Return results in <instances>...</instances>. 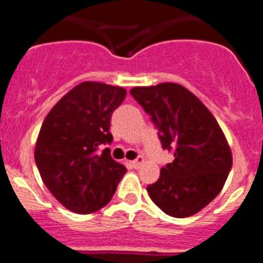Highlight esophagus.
Instances as JSON below:
<instances>
[{
	"mask_svg": "<svg viewBox=\"0 0 263 263\" xmlns=\"http://www.w3.org/2000/svg\"><path fill=\"white\" fill-rule=\"evenodd\" d=\"M144 161H145V158H144L143 156H139V157H137L136 160L132 161L131 164H132V166L135 167V169H137V167H140V165L144 164Z\"/></svg>",
	"mask_w": 263,
	"mask_h": 263,
	"instance_id": "34e87169",
	"label": "esophagus"
}]
</instances>
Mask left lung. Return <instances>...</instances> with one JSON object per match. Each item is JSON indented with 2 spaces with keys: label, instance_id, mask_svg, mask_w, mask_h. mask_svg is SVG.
I'll return each instance as SVG.
<instances>
[{
  "label": "left lung",
  "instance_id": "left-lung-1",
  "mask_svg": "<svg viewBox=\"0 0 263 263\" xmlns=\"http://www.w3.org/2000/svg\"><path fill=\"white\" fill-rule=\"evenodd\" d=\"M151 115L162 148L174 161L149 184L151 199L166 215H195L221 191L232 167V152L211 111L179 84L136 86L129 90Z\"/></svg>",
  "mask_w": 263,
  "mask_h": 263
}]
</instances>
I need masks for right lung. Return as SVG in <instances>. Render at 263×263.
Segmentation results:
<instances>
[{"instance_id":"right-lung-1","label":"right lung","mask_w":263,"mask_h":263,"mask_svg":"<svg viewBox=\"0 0 263 263\" xmlns=\"http://www.w3.org/2000/svg\"><path fill=\"white\" fill-rule=\"evenodd\" d=\"M120 86L85 81L56 103L44 119L35 146V162L51 194L69 211L90 214L105 207L126 174L112 160L111 115L126 98Z\"/></svg>"}]
</instances>
